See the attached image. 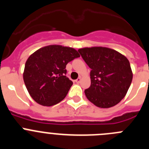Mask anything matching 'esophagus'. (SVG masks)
<instances>
[{"instance_id": "34e87169", "label": "esophagus", "mask_w": 149, "mask_h": 149, "mask_svg": "<svg viewBox=\"0 0 149 149\" xmlns=\"http://www.w3.org/2000/svg\"><path fill=\"white\" fill-rule=\"evenodd\" d=\"M81 77H78V78H77V80H75V82L77 83V84H79V83L81 82Z\"/></svg>"}]
</instances>
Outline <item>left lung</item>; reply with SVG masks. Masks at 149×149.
<instances>
[{"instance_id":"obj_1","label":"left lung","mask_w":149,"mask_h":149,"mask_svg":"<svg viewBox=\"0 0 149 149\" xmlns=\"http://www.w3.org/2000/svg\"><path fill=\"white\" fill-rule=\"evenodd\" d=\"M78 51L91 68V85L84 91L87 99L101 108L119 103L127 94L133 78L127 57L106 47L83 48Z\"/></svg>"}]
</instances>
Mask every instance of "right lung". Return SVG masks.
I'll list each match as a JSON object with an SVG mask.
<instances>
[{
    "instance_id": "right-lung-1",
    "label": "right lung",
    "mask_w": 149,
    "mask_h": 149,
    "mask_svg": "<svg viewBox=\"0 0 149 149\" xmlns=\"http://www.w3.org/2000/svg\"><path fill=\"white\" fill-rule=\"evenodd\" d=\"M79 56L73 48L60 45L45 46L29 56L23 78L29 94L36 103L51 107L65 98L73 84L65 76V66Z\"/></svg>"
}]
</instances>
